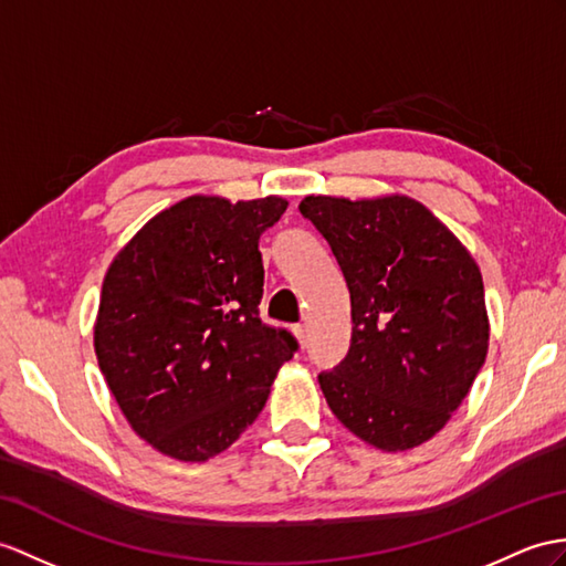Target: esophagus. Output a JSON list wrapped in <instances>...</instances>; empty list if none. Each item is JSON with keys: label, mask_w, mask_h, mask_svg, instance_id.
Instances as JSON below:
<instances>
[{"label": "esophagus", "mask_w": 566, "mask_h": 566, "mask_svg": "<svg viewBox=\"0 0 566 566\" xmlns=\"http://www.w3.org/2000/svg\"><path fill=\"white\" fill-rule=\"evenodd\" d=\"M293 331H295V336H297V340H300V346L305 348V346H307V328L302 326V324H295Z\"/></svg>", "instance_id": "esophagus-1"}]
</instances>
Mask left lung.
<instances>
[{"label": "left lung", "mask_w": 566, "mask_h": 566, "mask_svg": "<svg viewBox=\"0 0 566 566\" xmlns=\"http://www.w3.org/2000/svg\"><path fill=\"white\" fill-rule=\"evenodd\" d=\"M350 291L353 336L322 371L331 412L367 444L406 451L434 437L485 363L482 275L465 247L416 199L307 197Z\"/></svg>", "instance_id": "8db88e82"}]
</instances>
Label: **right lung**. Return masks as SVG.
<instances>
[{
    "label": "right lung",
    "mask_w": 566,
    "mask_h": 566,
    "mask_svg": "<svg viewBox=\"0 0 566 566\" xmlns=\"http://www.w3.org/2000/svg\"><path fill=\"white\" fill-rule=\"evenodd\" d=\"M279 197H189L136 232L103 281L95 355L134 432L179 461H206L250 427L300 343L264 324L259 238Z\"/></svg>",
    "instance_id": "1"
}]
</instances>
